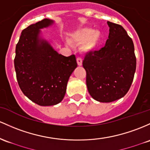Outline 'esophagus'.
I'll list each match as a JSON object with an SVG mask.
<instances>
[{"label":"esophagus","mask_w":150,"mask_h":150,"mask_svg":"<svg viewBox=\"0 0 150 150\" xmlns=\"http://www.w3.org/2000/svg\"><path fill=\"white\" fill-rule=\"evenodd\" d=\"M77 62H78V65L79 66L82 65V64H83V60H82L81 57H78L77 58Z\"/></svg>","instance_id":"34e87169"}]
</instances>
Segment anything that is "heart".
Returning <instances> with one entry per match:
<instances>
[{
	"instance_id": "1",
	"label": "heart",
	"mask_w": 150,
	"mask_h": 150,
	"mask_svg": "<svg viewBox=\"0 0 150 150\" xmlns=\"http://www.w3.org/2000/svg\"><path fill=\"white\" fill-rule=\"evenodd\" d=\"M102 38V33L98 30H94L90 28H81L72 34L71 39L74 42L83 44V50L85 52L93 50L98 45ZM70 45V42H67Z\"/></svg>"
}]
</instances>
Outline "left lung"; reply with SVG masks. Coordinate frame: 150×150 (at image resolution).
Returning <instances> with one entry per match:
<instances>
[{
    "label": "left lung",
    "mask_w": 150,
    "mask_h": 150,
    "mask_svg": "<svg viewBox=\"0 0 150 150\" xmlns=\"http://www.w3.org/2000/svg\"><path fill=\"white\" fill-rule=\"evenodd\" d=\"M108 39L100 50L86 54L83 66L92 98L111 103L123 98L130 88L136 70L132 40L120 25L108 21Z\"/></svg>",
    "instance_id": "obj_1"
}]
</instances>
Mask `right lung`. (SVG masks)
<instances>
[{"instance_id": "right-lung-1", "label": "right lung", "mask_w": 150, "mask_h": 150, "mask_svg": "<svg viewBox=\"0 0 150 150\" xmlns=\"http://www.w3.org/2000/svg\"><path fill=\"white\" fill-rule=\"evenodd\" d=\"M54 21L43 19L21 33L14 60L18 83L28 99L40 106H51L62 101L69 78L77 66L75 55L59 54L40 35L41 29Z\"/></svg>"}]
</instances>
